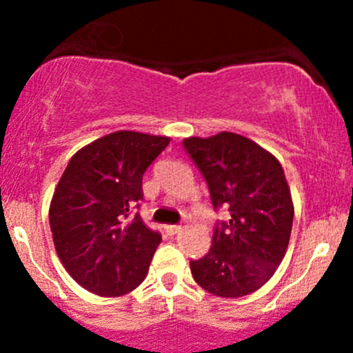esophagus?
Masks as SVG:
<instances>
[{"label": "esophagus", "mask_w": 353, "mask_h": 353, "mask_svg": "<svg viewBox=\"0 0 353 353\" xmlns=\"http://www.w3.org/2000/svg\"><path fill=\"white\" fill-rule=\"evenodd\" d=\"M165 230H167V234L174 236V234H179L181 230H183V225H167Z\"/></svg>", "instance_id": "34e87169"}]
</instances>
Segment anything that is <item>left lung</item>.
Masks as SVG:
<instances>
[{
	"label": "left lung",
	"mask_w": 353,
	"mask_h": 353,
	"mask_svg": "<svg viewBox=\"0 0 353 353\" xmlns=\"http://www.w3.org/2000/svg\"><path fill=\"white\" fill-rule=\"evenodd\" d=\"M208 184L213 208L229 210L212 248L191 261L194 282L216 297L237 299L265 285L285 256L294 203L282 163L243 134L183 140Z\"/></svg>",
	"instance_id": "1"
}]
</instances>
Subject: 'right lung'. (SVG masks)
Segmentation results:
<instances>
[{
	"label": "right lung",
	"instance_id": "add662e5",
	"mask_svg": "<svg viewBox=\"0 0 353 353\" xmlns=\"http://www.w3.org/2000/svg\"><path fill=\"white\" fill-rule=\"evenodd\" d=\"M170 138L116 131L80 148L68 162L49 206L52 241L63 266L92 294L119 297L147 276L162 237L141 216L145 170Z\"/></svg>",
	"mask_w": 353,
	"mask_h": 353
}]
</instances>
